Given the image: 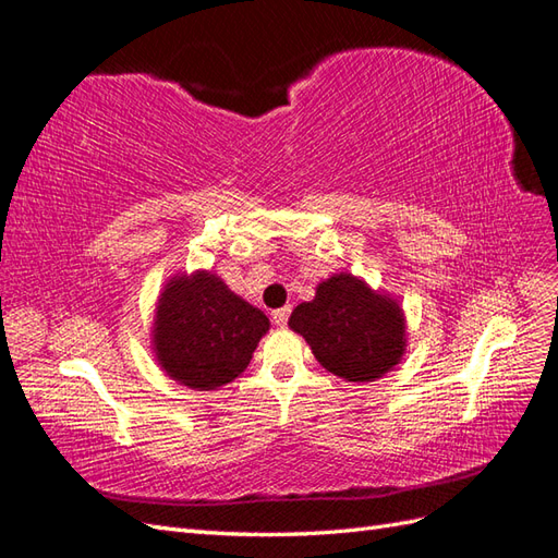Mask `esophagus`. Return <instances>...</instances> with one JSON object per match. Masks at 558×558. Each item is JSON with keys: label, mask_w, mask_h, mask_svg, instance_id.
<instances>
[{"label": "esophagus", "mask_w": 558, "mask_h": 558, "mask_svg": "<svg viewBox=\"0 0 558 558\" xmlns=\"http://www.w3.org/2000/svg\"><path fill=\"white\" fill-rule=\"evenodd\" d=\"M289 315H291V305H283V308L271 311V323H275L277 327H283L289 323Z\"/></svg>", "instance_id": "esophagus-1"}]
</instances>
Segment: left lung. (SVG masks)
<instances>
[{"mask_svg": "<svg viewBox=\"0 0 558 558\" xmlns=\"http://www.w3.org/2000/svg\"><path fill=\"white\" fill-rule=\"evenodd\" d=\"M289 327L303 335L323 368L351 383L380 378L404 354L400 305L351 275L323 281L311 303L295 305Z\"/></svg>", "mask_w": 558, "mask_h": 558, "instance_id": "obj_1", "label": "left lung"}]
</instances>
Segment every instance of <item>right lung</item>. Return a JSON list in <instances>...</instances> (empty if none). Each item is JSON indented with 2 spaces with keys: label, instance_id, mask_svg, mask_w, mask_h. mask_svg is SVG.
Wrapping results in <instances>:
<instances>
[{
  "label": "right lung",
  "instance_id": "right-lung-1",
  "mask_svg": "<svg viewBox=\"0 0 558 558\" xmlns=\"http://www.w3.org/2000/svg\"><path fill=\"white\" fill-rule=\"evenodd\" d=\"M267 329L263 311L245 303L219 277L197 271L190 279H170L161 293L154 347L170 378L195 390H214L247 368Z\"/></svg>",
  "mask_w": 558,
  "mask_h": 558
}]
</instances>
